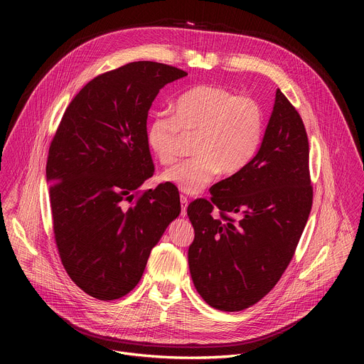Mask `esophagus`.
<instances>
[{
    "instance_id": "34e87169",
    "label": "esophagus",
    "mask_w": 364,
    "mask_h": 364,
    "mask_svg": "<svg viewBox=\"0 0 364 364\" xmlns=\"http://www.w3.org/2000/svg\"><path fill=\"white\" fill-rule=\"evenodd\" d=\"M180 203H181V216H187V204H188V200L186 196H180Z\"/></svg>"
}]
</instances>
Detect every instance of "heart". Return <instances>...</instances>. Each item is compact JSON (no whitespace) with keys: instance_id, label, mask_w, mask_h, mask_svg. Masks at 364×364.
<instances>
[{"instance_id":"b5f03b06","label":"heart","mask_w":364,"mask_h":364,"mask_svg":"<svg viewBox=\"0 0 364 364\" xmlns=\"http://www.w3.org/2000/svg\"><path fill=\"white\" fill-rule=\"evenodd\" d=\"M176 117L164 112L148 122L145 139L161 164H173L181 154L184 136H196V157L164 171L161 178L187 194H196L220 171H242L259 148L264 134V111L249 95H236L219 85H198L176 102Z\"/></svg>"}]
</instances>
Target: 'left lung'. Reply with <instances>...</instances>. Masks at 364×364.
Here are the masks:
<instances>
[{
    "instance_id": "8db88e82",
    "label": "left lung",
    "mask_w": 364,
    "mask_h": 364,
    "mask_svg": "<svg viewBox=\"0 0 364 364\" xmlns=\"http://www.w3.org/2000/svg\"><path fill=\"white\" fill-rule=\"evenodd\" d=\"M210 194L187 207L194 228L190 274L210 306L242 311L278 284L313 205L306 131L279 89L257 154Z\"/></svg>"
}]
</instances>
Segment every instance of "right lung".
I'll return each mask as SVG.
<instances>
[{
  "instance_id": "add662e5",
  "label": "right lung",
  "mask_w": 364,
  "mask_h": 364,
  "mask_svg": "<svg viewBox=\"0 0 364 364\" xmlns=\"http://www.w3.org/2000/svg\"><path fill=\"white\" fill-rule=\"evenodd\" d=\"M184 76L145 60L102 73L72 99L50 142L46 176L58 252L70 279L100 301L136 287L151 249L181 212L171 184L138 187L154 174L145 139L152 100Z\"/></svg>"
}]
</instances>
